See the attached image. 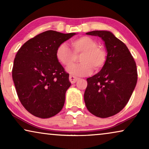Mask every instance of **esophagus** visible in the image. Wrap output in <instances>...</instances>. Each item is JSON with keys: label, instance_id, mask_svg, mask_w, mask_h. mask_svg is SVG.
<instances>
[{"label": "esophagus", "instance_id": "1", "mask_svg": "<svg viewBox=\"0 0 149 149\" xmlns=\"http://www.w3.org/2000/svg\"><path fill=\"white\" fill-rule=\"evenodd\" d=\"M69 80H70V83L73 84V83H75L77 82V81L79 80V79L77 78V77H75L74 76H72V75H70V77H69Z\"/></svg>", "mask_w": 149, "mask_h": 149}]
</instances>
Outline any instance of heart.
Segmentation results:
<instances>
[{"label":"heart","instance_id":"1","mask_svg":"<svg viewBox=\"0 0 149 149\" xmlns=\"http://www.w3.org/2000/svg\"><path fill=\"white\" fill-rule=\"evenodd\" d=\"M72 50L66 44L62 43L57 49L56 58L61 64L66 67L72 66L80 57V64L68 69V72L74 76L83 77L90 74L93 69L99 71L107 62V55L102 47L97 45L93 38L84 36L72 40L70 42Z\"/></svg>","mask_w":149,"mask_h":149}]
</instances>
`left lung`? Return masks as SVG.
I'll return each mask as SVG.
<instances>
[{"mask_svg": "<svg viewBox=\"0 0 149 149\" xmlns=\"http://www.w3.org/2000/svg\"><path fill=\"white\" fill-rule=\"evenodd\" d=\"M86 34L102 38L108 54L102 70L87 79L85 106L97 117H111L125 107L133 93L138 79L136 62L127 46L111 32L95 30Z\"/></svg>", "mask_w": 149, "mask_h": 149, "instance_id": "left-lung-1", "label": "left lung"}]
</instances>
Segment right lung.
<instances>
[{
    "label": "right lung",
    "instance_id": "right-lung-1",
    "mask_svg": "<svg viewBox=\"0 0 149 149\" xmlns=\"http://www.w3.org/2000/svg\"><path fill=\"white\" fill-rule=\"evenodd\" d=\"M74 34L48 30L30 38L17 52L12 77L20 102L35 117H54L64 107L71 83L56 54Z\"/></svg>",
    "mask_w": 149,
    "mask_h": 149
}]
</instances>
